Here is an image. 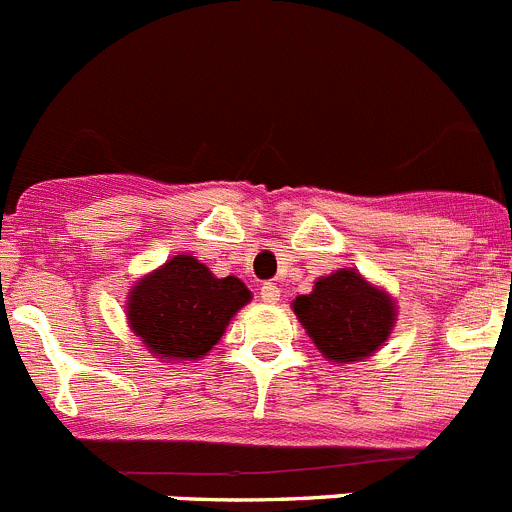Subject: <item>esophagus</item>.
<instances>
[{"label": "esophagus", "instance_id": "obj_1", "mask_svg": "<svg viewBox=\"0 0 512 512\" xmlns=\"http://www.w3.org/2000/svg\"><path fill=\"white\" fill-rule=\"evenodd\" d=\"M260 298H262V303H267V305H275L280 300V288L275 283H262V288H260Z\"/></svg>", "mask_w": 512, "mask_h": 512}]
</instances>
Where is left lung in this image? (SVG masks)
Returning <instances> with one entry per match:
<instances>
[{
    "mask_svg": "<svg viewBox=\"0 0 512 512\" xmlns=\"http://www.w3.org/2000/svg\"><path fill=\"white\" fill-rule=\"evenodd\" d=\"M293 310L323 358L333 364L374 356L396 323L391 295L346 267L315 280L308 295L293 300Z\"/></svg>",
    "mask_w": 512,
    "mask_h": 512,
    "instance_id": "obj_1",
    "label": "left lung"
}]
</instances>
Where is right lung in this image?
Wrapping results in <instances>:
<instances>
[{
  "label": "right lung",
  "mask_w": 512,
  "mask_h": 512,
  "mask_svg": "<svg viewBox=\"0 0 512 512\" xmlns=\"http://www.w3.org/2000/svg\"><path fill=\"white\" fill-rule=\"evenodd\" d=\"M250 298L240 278H214L197 257L174 255L133 285L126 318L154 356L199 361Z\"/></svg>",
  "instance_id": "1"
}]
</instances>
